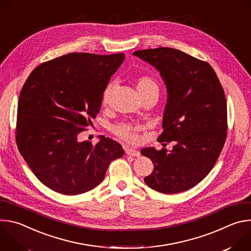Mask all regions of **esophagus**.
<instances>
[{"label": "esophagus", "instance_id": "1", "mask_svg": "<svg viewBox=\"0 0 251 251\" xmlns=\"http://www.w3.org/2000/svg\"><path fill=\"white\" fill-rule=\"evenodd\" d=\"M125 152L128 156H132V157H139L140 156V152L138 150H135V149H132V148L126 149Z\"/></svg>", "mask_w": 251, "mask_h": 251}]
</instances>
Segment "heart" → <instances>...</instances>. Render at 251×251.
I'll return each mask as SVG.
<instances>
[{
	"label": "heart",
	"instance_id": "heart-1",
	"mask_svg": "<svg viewBox=\"0 0 251 251\" xmlns=\"http://www.w3.org/2000/svg\"><path fill=\"white\" fill-rule=\"evenodd\" d=\"M115 82L110 81L107 83L103 92H102V103L103 105H109L113 99L114 90H115ZM136 88L139 94L144 97L151 93H159V85L156 80L150 76L142 75L136 79ZM143 129V126L140 124H132V123H120L113 127V132L120 139L125 142L134 143L138 142V132Z\"/></svg>",
	"mask_w": 251,
	"mask_h": 251
}]
</instances>
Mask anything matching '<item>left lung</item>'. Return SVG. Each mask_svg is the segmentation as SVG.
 <instances>
[{
	"label": "left lung",
	"instance_id": "1",
	"mask_svg": "<svg viewBox=\"0 0 251 251\" xmlns=\"http://www.w3.org/2000/svg\"><path fill=\"white\" fill-rule=\"evenodd\" d=\"M133 55L160 73L168 98L164 131L158 140L176 141L170 152L154 147L141 150L154 164L144 181L163 194L185 192L207 176L225 145L227 109L224 88L207 62L178 50L150 49L137 50Z\"/></svg>",
	"mask_w": 251,
	"mask_h": 251
}]
</instances>
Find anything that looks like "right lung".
Wrapping results in <instances>:
<instances>
[{
	"label": "right lung",
	"instance_id": "right-lung-1",
	"mask_svg": "<svg viewBox=\"0 0 251 251\" xmlns=\"http://www.w3.org/2000/svg\"><path fill=\"white\" fill-rule=\"evenodd\" d=\"M125 58L124 53H68L34 68L18 104L17 145L39 180L66 196L88 192L109 164L124 155L116 141H78L100 111L102 92Z\"/></svg>",
	"mask_w": 251,
	"mask_h": 251
}]
</instances>
